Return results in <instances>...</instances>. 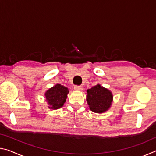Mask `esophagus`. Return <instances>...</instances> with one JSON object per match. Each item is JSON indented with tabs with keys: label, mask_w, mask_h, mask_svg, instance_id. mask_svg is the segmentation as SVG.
Here are the masks:
<instances>
[{
	"label": "esophagus",
	"mask_w": 156,
	"mask_h": 156,
	"mask_svg": "<svg viewBox=\"0 0 156 156\" xmlns=\"http://www.w3.org/2000/svg\"><path fill=\"white\" fill-rule=\"evenodd\" d=\"M74 89L76 91H83V87L82 86H78V85H76L74 87Z\"/></svg>",
	"instance_id": "1"
}]
</instances>
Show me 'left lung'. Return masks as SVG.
I'll use <instances>...</instances> for the list:
<instances>
[{"label": "left lung", "mask_w": 156, "mask_h": 156, "mask_svg": "<svg viewBox=\"0 0 156 156\" xmlns=\"http://www.w3.org/2000/svg\"><path fill=\"white\" fill-rule=\"evenodd\" d=\"M87 101L92 112L102 113L109 109L113 101V95L109 89L98 84L87 89Z\"/></svg>", "instance_id": "obj_1"}]
</instances>
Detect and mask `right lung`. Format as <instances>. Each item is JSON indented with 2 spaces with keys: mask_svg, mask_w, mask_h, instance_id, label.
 Wrapping results in <instances>:
<instances>
[{
  "mask_svg": "<svg viewBox=\"0 0 156 156\" xmlns=\"http://www.w3.org/2000/svg\"><path fill=\"white\" fill-rule=\"evenodd\" d=\"M69 90L67 87L60 84H56L47 90L44 96L49 109H57L62 107L67 98Z\"/></svg>",
  "mask_w": 156,
  "mask_h": 156,
  "instance_id": "obj_1",
  "label": "right lung"
}]
</instances>
